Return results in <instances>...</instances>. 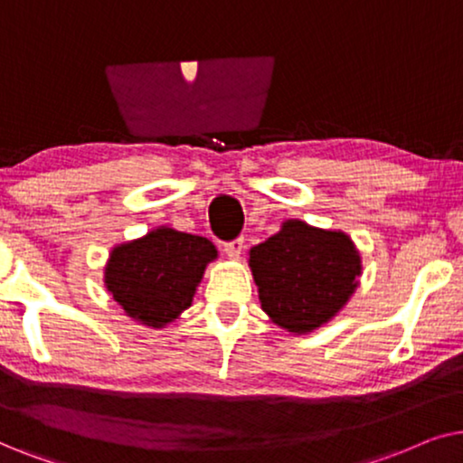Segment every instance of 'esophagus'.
<instances>
[{
  "label": "esophagus",
  "mask_w": 463,
  "mask_h": 463,
  "mask_svg": "<svg viewBox=\"0 0 463 463\" xmlns=\"http://www.w3.org/2000/svg\"><path fill=\"white\" fill-rule=\"evenodd\" d=\"M224 251H226V256L231 258V260H237V258L241 256V251H243V237L235 239V241L224 243Z\"/></svg>",
  "instance_id": "esophagus-1"
}]
</instances>
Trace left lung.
<instances>
[{
    "mask_svg": "<svg viewBox=\"0 0 463 463\" xmlns=\"http://www.w3.org/2000/svg\"><path fill=\"white\" fill-rule=\"evenodd\" d=\"M248 254L262 311L292 335L335 319L360 286L362 256L343 231L286 220Z\"/></svg>",
    "mask_w": 463,
    "mask_h": 463,
    "instance_id": "left-lung-1",
    "label": "left lung"
}]
</instances>
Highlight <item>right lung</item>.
Returning <instances> with one entry per match:
<instances>
[{"instance_id": "right-lung-1", "label": "right lung", "mask_w": 463, "mask_h": 463, "mask_svg": "<svg viewBox=\"0 0 463 463\" xmlns=\"http://www.w3.org/2000/svg\"><path fill=\"white\" fill-rule=\"evenodd\" d=\"M218 258L205 237L156 226L144 237L114 245L103 286L127 317L147 328H167L193 305L209 262Z\"/></svg>"}]
</instances>
